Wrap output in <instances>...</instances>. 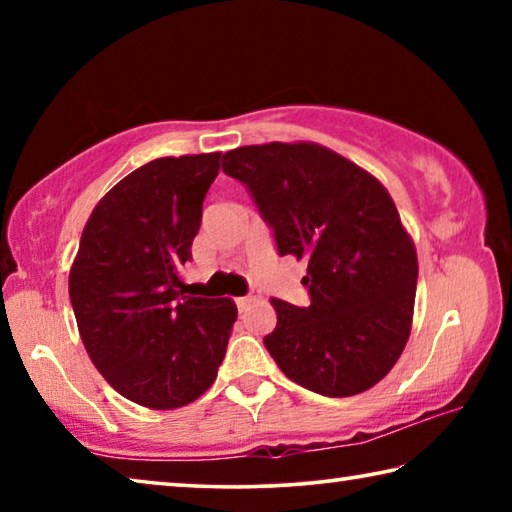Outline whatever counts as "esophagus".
Returning a JSON list of instances; mask_svg holds the SVG:
<instances>
[{
  "instance_id": "1",
  "label": "esophagus",
  "mask_w": 512,
  "mask_h": 512,
  "mask_svg": "<svg viewBox=\"0 0 512 512\" xmlns=\"http://www.w3.org/2000/svg\"><path fill=\"white\" fill-rule=\"evenodd\" d=\"M255 298L253 296H241V298H237L235 302H237V307H239V311H244L248 305H250V302H253Z\"/></svg>"
}]
</instances>
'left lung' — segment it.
Listing matches in <instances>:
<instances>
[{"mask_svg":"<svg viewBox=\"0 0 512 512\" xmlns=\"http://www.w3.org/2000/svg\"><path fill=\"white\" fill-rule=\"evenodd\" d=\"M221 167L250 189L277 253L307 262L311 305L271 298L266 350L309 391H368L404 352L418 284V253L388 189L316 142L239 146Z\"/></svg>","mask_w":512,"mask_h":512,"instance_id":"1","label":"left lung"}]
</instances>
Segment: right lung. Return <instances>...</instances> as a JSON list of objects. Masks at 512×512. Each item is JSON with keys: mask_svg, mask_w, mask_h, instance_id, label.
Returning a JSON list of instances; mask_svg holds the SVG:
<instances>
[{"mask_svg": "<svg viewBox=\"0 0 512 512\" xmlns=\"http://www.w3.org/2000/svg\"><path fill=\"white\" fill-rule=\"evenodd\" d=\"M221 153L158 158L94 207L69 268V298L90 359L119 395L180 409L214 384L237 305L183 296L203 198Z\"/></svg>", "mask_w": 512, "mask_h": 512, "instance_id": "add662e5", "label": "right lung"}]
</instances>
